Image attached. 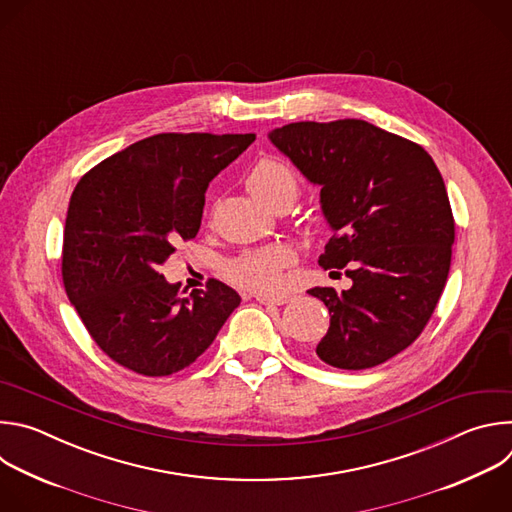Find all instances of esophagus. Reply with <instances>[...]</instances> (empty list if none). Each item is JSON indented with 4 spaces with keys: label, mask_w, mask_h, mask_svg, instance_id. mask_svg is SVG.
<instances>
[{
    "label": "esophagus",
    "mask_w": 512,
    "mask_h": 512,
    "mask_svg": "<svg viewBox=\"0 0 512 512\" xmlns=\"http://www.w3.org/2000/svg\"><path fill=\"white\" fill-rule=\"evenodd\" d=\"M255 300L259 304H265V306H283V304L289 302V296H263V294H259V296H255Z\"/></svg>",
    "instance_id": "1"
}]
</instances>
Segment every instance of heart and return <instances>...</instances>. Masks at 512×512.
<instances>
[{
    "instance_id": "heart-1",
    "label": "heart",
    "mask_w": 512,
    "mask_h": 512,
    "mask_svg": "<svg viewBox=\"0 0 512 512\" xmlns=\"http://www.w3.org/2000/svg\"><path fill=\"white\" fill-rule=\"evenodd\" d=\"M247 190L263 206L271 208L279 200H291L298 196L300 184L296 174L291 172L277 158H261L247 176ZM296 263V253L285 245H273L259 251L243 253L227 263V275L241 287L271 294L283 281V271Z\"/></svg>"
}]
</instances>
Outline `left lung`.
I'll list each match as a JSON object with an SVG mask.
<instances>
[{
    "label": "left lung",
    "mask_w": 512,
    "mask_h": 512,
    "mask_svg": "<svg viewBox=\"0 0 512 512\" xmlns=\"http://www.w3.org/2000/svg\"><path fill=\"white\" fill-rule=\"evenodd\" d=\"M269 139L322 188L334 235L318 263L352 279L308 291L330 312L316 354L344 371L377 367L415 342L446 287L456 233L444 178L421 145L362 119L289 123Z\"/></svg>",
    "instance_id": "obj_1"
}]
</instances>
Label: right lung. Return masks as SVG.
I'll list each match as a JSON object with an SVG mask.
<instances>
[{
	"instance_id": "right-lung-1",
	"label": "right lung",
	"mask_w": 512,
	"mask_h": 512,
	"mask_svg": "<svg viewBox=\"0 0 512 512\" xmlns=\"http://www.w3.org/2000/svg\"><path fill=\"white\" fill-rule=\"evenodd\" d=\"M255 133H158L89 170L70 196L62 281L97 346L143 377L192 364L241 304L208 279L182 298L158 267L194 239L210 180L235 162Z\"/></svg>"
}]
</instances>
